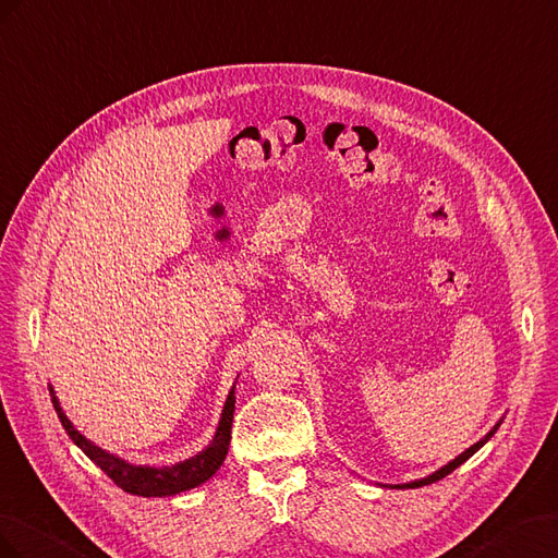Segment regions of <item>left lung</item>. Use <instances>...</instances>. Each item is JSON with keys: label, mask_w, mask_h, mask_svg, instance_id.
<instances>
[{"label": "left lung", "mask_w": 558, "mask_h": 558, "mask_svg": "<svg viewBox=\"0 0 558 558\" xmlns=\"http://www.w3.org/2000/svg\"><path fill=\"white\" fill-rule=\"evenodd\" d=\"M500 427V423L496 425V427H493L490 429V433L484 437V439H480V441H476V444H472V447L465 451V453H460L456 460H451V463L449 465H444L441 470H437L435 474H429V476H425V480H418V482H411V484H404V486H400V488H418V486H427V484H435V482H439V480H444V476H447V474H451L456 468H460V465H463L465 463V460L470 458V456H474L476 451H480L482 447H484V444L493 437V435H496V429Z\"/></svg>", "instance_id": "1"}]
</instances>
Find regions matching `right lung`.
I'll use <instances>...</instances> for the list:
<instances>
[{
    "mask_svg": "<svg viewBox=\"0 0 558 558\" xmlns=\"http://www.w3.org/2000/svg\"><path fill=\"white\" fill-rule=\"evenodd\" d=\"M51 402L58 411V418L62 427L68 429L70 439L82 449L95 465H98L111 482H114L119 488L125 493H133V496L142 498H163V496H174V493H182L189 488H196L203 482H208L210 476L219 470V465L225 463V458L229 453V441H231V423H233V409H235V395L233 388L227 397L225 411H221L219 427L215 433V439L210 441V447L201 451L198 456L184 460V463H178L172 468H147V465H131L121 460L119 456H111L102 451L100 447H95L93 441H88L74 425L70 418L62 413L58 397L51 388Z\"/></svg>",
    "mask_w": 558,
    "mask_h": 558,
    "instance_id": "1",
    "label": "right lung"
}]
</instances>
